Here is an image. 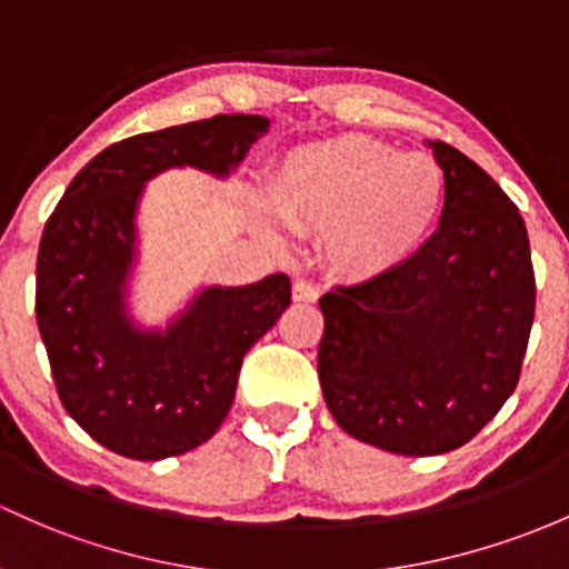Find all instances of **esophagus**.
Listing matches in <instances>:
<instances>
[{"instance_id": "esophagus-1", "label": "esophagus", "mask_w": 569, "mask_h": 569, "mask_svg": "<svg viewBox=\"0 0 569 569\" xmlns=\"http://www.w3.org/2000/svg\"><path fill=\"white\" fill-rule=\"evenodd\" d=\"M292 298H296L298 303H315L317 298H320V290L311 282H307V279H296V282H292Z\"/></svg>"}]
</instances>
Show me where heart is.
Returning <instances> with one entry per match:
<instances>
[{
	"mask_svg": "<svg viewBox=\"0 0 569 569\" xmlns=\"http://www.w3.org/2000/svg\"><path fill=\"white\" fill-rule=\"evenodd\" d=\"M445 192V170L431 154H401L366 136L301 146L271 179L279 219L298 233H328L331 266L356 279L412 258L442 217Z\"/></svg>",
	"mask_w": 569,
	"mask_h": 569,
	"instance_id": "1",
	"label": "heart"
}]
</instances>
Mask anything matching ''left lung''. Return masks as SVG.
Returning <instances> with one entry per match:
<instances>
[{
  "label": "left lung",
  "mask_w": 569,
  "mask_h": 569,
  "mask_svg": "<svg viewBox=\"0 0 569 569\" xmlns=\"http://www.w3.org/2000/svg\"><path fill=\"white\" fill-rule=\"evenodd\" d=\"M439 228L382 277L320 298L322 396L350 437L401 456L461 448L521 377L535 322L529 236L502 187L453 146Z\"/></svg>",
  "instance_id": "8db88e82"
}]
</instances>
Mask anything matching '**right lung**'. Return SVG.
<instances>
[{"mask_svg":"<svg viewBox=\"0 0 569 569\" xmlns=\"http://www.w3.org/2000/svg\"><path fill=\"white\" fill-rule=\"evenodd\" d=\"M266 132V116L219 113L119 140L48 217L34 290L42 345L70 418L113 453L160 461L211 439L243 356L290 307L284 273L206 287L164 331H140L124 303L146 181L184 164L228 176Z\"/></svg>","mask_w":569,"mask_h":569,"instance_id":"obj_1","label":"right lung"}]
</instances>
